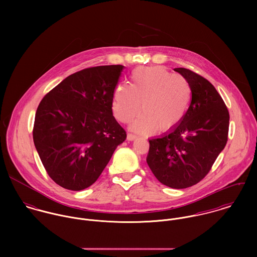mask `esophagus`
Instances as JSON below:
<instances>
[{
    "label": "esophagus",
    "mask_w": 257,
    "mask_h": 257,
    "mask_svg": "<svg viewBox=\"0 0 257 257\" xmlns=\"http://www.w3.org/2000/svg\"><path fill=\"white\" fill-rule=\"evenodd\" d=\"M136 139H137V136H135V135L127 134V136H126V140H127L128 142H133V141H135Z\"/></svg>",
    "instance_id": "1"
}]
</instances>
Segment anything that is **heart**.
<instances>
[{
	"instance_id": "b5f03b06",
	"label": "heart",
	"mask_w": 257,
	"mask_h": 257,
	"mask_svg": "<svg viewBox=\"0 0 257 257\" xmlns=\"http://www.w3.org/2000/svg\"><path fill=\"white\" fill-rule=\"evenodd\" d=\"M191 100V88L183 76L161 66L139 68L132 84L116 86L111 110L120 122H130L141 110L131 130L142 135L169 132L184 118Z\"/></svg>"
}]
</instances>
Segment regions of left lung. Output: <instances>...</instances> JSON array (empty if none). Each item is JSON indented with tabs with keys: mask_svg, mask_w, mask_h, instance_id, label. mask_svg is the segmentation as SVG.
<instances>
[{
	"mask_svg": "<svg viewBox=\"0 0 257 257\" xmlns=\"http://www.w3.org/2000/svg\"><path fill=\"white\" fill-rule=\"evenodd\" d=\"M188 81L192 100L182 121L149 140L147 162L163 185L184 189L200 182L227 142L229 114L216 88L204 77L175 68Z\"/></svg>",
	"mask_w": 257,
	"mask_h": 257,
	"instance_id": "1",
	"label": "left lung"
}]
</instances>
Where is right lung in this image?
Here are the masks:
<instances>
[{
  "instance_id": "obj_1",
  "label": "right lung",
  "mask_w": 257,
  "mask_h": 257,
  "mask_svg": "<svg viewBox=\"0 0 257 257\" xmlns=\"http://www.w3.org/2000/svg\"><path fill=\"white\" fill-rule=\"evenodd\" d=\"M123 68L83 69L65 78L39 103L34 143L47 174L59 186L80 191L95 183L126 139L111 110Z\"/></svg>"
}]
</instances>
